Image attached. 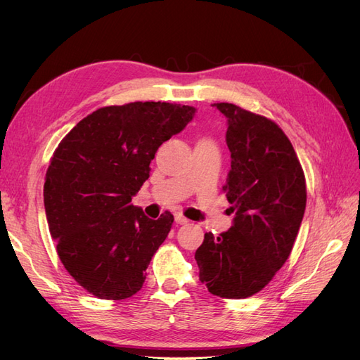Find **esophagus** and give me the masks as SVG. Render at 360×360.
Returning a JSON list of instances; mask_svg holds the SVG:
<instances>
[{"instance_id":"34e87169","label":"esophagus","mask_w":360,"mask_h":360,"mask_svg":"<svg viewBox=\"0 0 360 360\" xmlns=\"http://www.w3.org/2000/svg\"><path fill=\"white\" fill-rule=\"evenodd\" d=\"M176 222L179 225H184V224L189 222V219H188V217H184L181 213H176Z\"/></svg>"}]
</instances>
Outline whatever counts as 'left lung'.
Instances as JSON below:
<instances>
[{
  "label": "left lung",
  "instance_id": "left-lung-1",
  "mask_svg": "<svg viewBox=\"0 0 360 360\" xmlns=\"http://www.w3.org/2000/svg\"><path fill=\"white\" fill-rule=\"evenodd\" d=\"M213 106L228 118L231 169L222 189L236 217L219 237L204 234L195 259L212 294L245 299L263 290L288 259L307 207V181L275 122L233 103Z\"/></svg>",
  "mask_w": 360,
  "mask_h": 360
}]
</instances>
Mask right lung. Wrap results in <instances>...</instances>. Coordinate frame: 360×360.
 <instances>
[{
  "instance_id": "1",
  "label": "right lung",
  "mask_w": 360,
  "mask_h": 360,
  "mask_svg": "<svg viewBox=\"0 0 360 360\" xmlns=\"http://www.w3.org/2000/svg\"><path fill=\"white\" fill-rule=\"evenodd\" d=\"M195 111L167 102L103 106L53 151L43 186L49 233L63 266L93 296L122 300L143 288L174 216L148 219L132 197L150 177L158 148Z\"/></svg>"
}]
</instances>
